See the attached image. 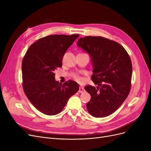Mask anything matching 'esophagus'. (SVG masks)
<instances>
[{
  "mask_svg": "<svg viewBox=\"0 0 151 151\" xmlns=\"http://www.w3.org/2000/svg\"><path fill=\"white\" fill-rule=\"evenodd\" d=\"M83 92H84V88H83V87L81 86L79 88V93H83Z\"/></svg>",
  "mask_w": 151,
  "mask_h": 151,
  "instance_id": "1",
  "label": "esophagus"
}]
</instances>
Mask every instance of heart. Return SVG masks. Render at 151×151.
Wrapping results in <instances>:
<instances>
[{"instance_id":"1","label":"heart","mask_w":151,"mask_h":151,"mask_svg":"<svg viewBox=\"0 0 151 151\" xmlns=\"http://www.w3.org/2000/svg\"><path fill=\"white\" fill-rule=\"evenodd\" d=\"M74 79L77 81V82H78V83H82V82H83L84 81V79L83 78V77H82L81 76H79V75H75L74 76Z\"/></svg>"}]
</instances>
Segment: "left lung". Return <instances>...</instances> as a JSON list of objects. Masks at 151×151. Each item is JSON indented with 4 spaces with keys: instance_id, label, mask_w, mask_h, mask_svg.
I'll list each match as a JSON object with an SVG mask.
<instances>
[{
    "instance_id": "8db88e82",
    "label": "left lung",
    "mask_w": 151,
    "mask_h": 151,
    "mask_svg": "<svg viewBox=\"0 0 151 151\" xmlns=\"http://www.w3.org/2000/svg\"><path fill=\"white\" fill-rule=\"evenodd\" d=\"M77 45L89 53L93 67L91 79L98 85L84 87L91 96L87 109L94 117L107 116L121 106L130 91V58L120 44L101 36L81 38Z\"/></svg>"
}]
</instances>
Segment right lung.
I'll return each instance as SVG.
<instances>
[{"mask_svg": "<svg viewBox=\"0 0 151 151\" xmlns=\"http://www.w3.org/2000/svg\"><path fill=\"white\" fill-rule=\"evenodd\" d=\"M79 35H53L38 40L26 52L22 62V87L33 106L47 115H55L65 107L68 99L79 89L68 81L62 84L54 71L62 66V59Z\"/></svg>", "mask_w": 151, "mask_h": 151, "instance_id": "obj_1", "label": "right lung"}]
</instances>
